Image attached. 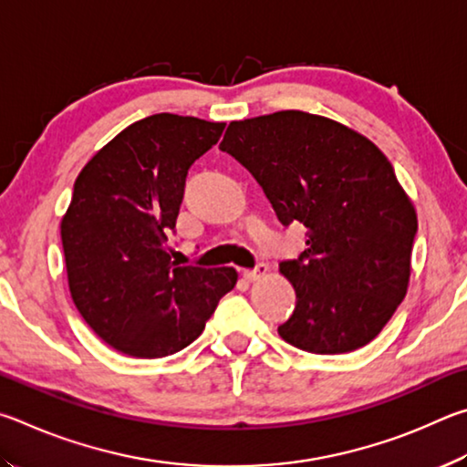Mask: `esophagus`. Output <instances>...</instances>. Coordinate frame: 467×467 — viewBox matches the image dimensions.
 <instances>
[{"label": "esophagus", "instance_id": "1", "mask_svg": "<svg viewBox=\"0 0 467 467\" xmlns=\"http://www.w3.org/2000/svg\"><path fill=\"white\" fill-rule=\"evenodd\" d=\"M266 273H268V266L258 265L256 268H252V271H244V279H246V281H260Z\"/></svg>", "mask_w": 467, "mask_h": 467}]
</instances>
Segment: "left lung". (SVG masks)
Wrapping results in <instances>:
<instances>
[{"mask_svg":"<svg viewBox=\"0 0 467 467\" xmlns=\"http://www.w3.org/2000/svg\"><path fill=\"white\" fill-rule=\"evenodd\" d=\"M221 151L263 186L283 225L307 227L285 260L297 306L285 342L314 355L365 347L402 304L419 219L386 155L340 122L301 110L232 120Z\"/></svg>","mask_w":467,"mask_h":467,"instance_id":"8db88e82","label":"left lung"}]
</instances>
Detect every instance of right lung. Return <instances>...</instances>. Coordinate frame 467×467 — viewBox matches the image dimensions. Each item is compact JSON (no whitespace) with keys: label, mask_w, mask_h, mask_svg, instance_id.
Instances as JSON below:
<instances>
[{"label":"right lung","mask_w":467,"mask_h":467,"mask_svg":"<svg viewBox=\"0 0 467 467\" xmlns=\"http://www.w3.org/2000/svg\"><path fill=\"white\" fill-rule=\"evenodd\" d=\"M223 129L225 122L151 114L120 130L76 178L61 219L71 299L122 355L178 353L235 287V268L178 266L168 248L188 168Z\"/></svg>","instance_id":"right-lung-1"}]
</instances>
